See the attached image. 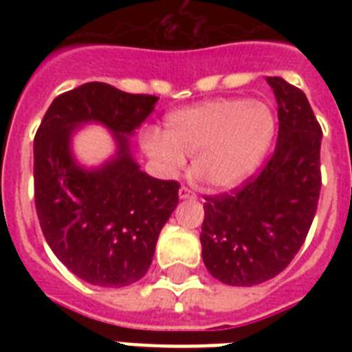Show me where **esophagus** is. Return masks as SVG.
Instances as JSON below:
<instances>
[{
  "label": "esophagus",
  "mask_w": 352,
  "mask_h": 352,
  "mask_svg": "<svg viewBox=\"0 0 352 352\" xmlns=\"http://www.w3.org/2000/svg\"><path fill=\"white\" fill-rule=\"evenodd\" d=\"M179 199H182V201H186V199H195V193H193L190 188L182 186L181 190H179Z\"/></svg>",
  "instance_id": "esophagus-1"
}]
</instances>
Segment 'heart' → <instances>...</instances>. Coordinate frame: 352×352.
<instances>
[{"instance_id":"1","label":"heart","mask_w":352,"mask_h":352,"mask_svg":"<svg viewBox=\"0 0 352 352\" xmlns=\"http://www.w3.org/2000/svg\"><path fill=\"white\" fill-rule=\"evenodd\" d=\"M276 131L278 118L268 102L215 98L171 111L162 133L146 131L142 146L171 175L193 155L195 175L212 190L228 192L256 173Z\"/></svg>"}]
</instances>
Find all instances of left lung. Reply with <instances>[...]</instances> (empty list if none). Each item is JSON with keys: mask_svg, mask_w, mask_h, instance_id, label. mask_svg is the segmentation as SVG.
Returning a JSON list of instances; mask_svg holds the SVG:
<instances>
[{"mask_svg": "<svg viewBox=\"0 0 352 352\" xmlns=\"http://www.w3.org/2000/svg\"><path fill=\"white\" fill-rule=\"evenodd\" d=\"M267 82L279 120L272 157L245 188L204 203L203 261L232 287L265 283L287 268L311 228L322 188V127L305 93L279 76Z\"/></svg>", "mask_w": 352, "mask_h": 352, "instance_id": "left-lung-1", "label": "left lung"}]
</instances>
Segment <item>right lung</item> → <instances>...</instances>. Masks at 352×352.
Wrapping results in <instances>:
<instances>
[{
  "mask_svg": "<svg viewBox=\"0 0 352 352\" xmlns=\"http://www.w3.org/2000/svg\"><path fill=\"white\" fill-rule=\"evenodd\" d=\"M157 96L89 82L56 96L34 137V201L41 232L65 267L96 287H127L148 272L157 239L179 203V182L140 170L129 137ZM85 123L112 133L116 153L84 166L72 137Z\"/></svg>",
  "mask_w": 352,
  "mask_h": 352,
  "instance_id": "right-lung-1",
  "label": "right lung"
}]
</instances>
